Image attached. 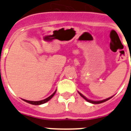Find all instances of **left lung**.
I'll list each match as a JSON object with an SVG mask.
<instances>
[{"instance_id":"1","label":"left lung","mask_w":131,"mask_h":131,"mask_svg":"<svg viewBox=\"0 0 131 131\" xmlns=\"http://www.w3.org/2000/svg\"><path fill=\"white\" fill-rule=\"evenodd\" d=\"M79 92V94H80V96H82L83 97V98H84V100H86V101L87 102H90V103H92V104H101V103H103V102H106V101H107V100H110V98H112V97L113 96H111V97H110V98H106V99H105V100H100V101H93V100H89V99H87V98H86V97L85 96H84L83 95V94H82L81 93H80L79 92Z\"/></svg>"}]
</instances>
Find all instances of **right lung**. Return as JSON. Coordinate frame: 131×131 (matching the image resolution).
I'll return each instance as SVG.
<instances>
[{
    "label": "right lung",
    "mask_w": 131,
    "mask_h": 131,
    "mask_svg": "<svg viewBox=\"0 0 131 131\" xmlns=\"http://www.w3.org/2000/svg\"><path fill=\"white\" fill-rule=\"evenodd\" d=\"M56 92V90L55 91V92H54V93L52 94V95L50 96L49 97H48V98H47L46 99H45V100H40V101H30V100H24V99H22L24 101L26 102L29 103V104H33V105H40V104H45V103L47 102L48 101H49L50 99H51L52 98L53 96H54V95L55 94Z\"/></svg>",
    "instance_id": "add662e5"
}]
</instances>
